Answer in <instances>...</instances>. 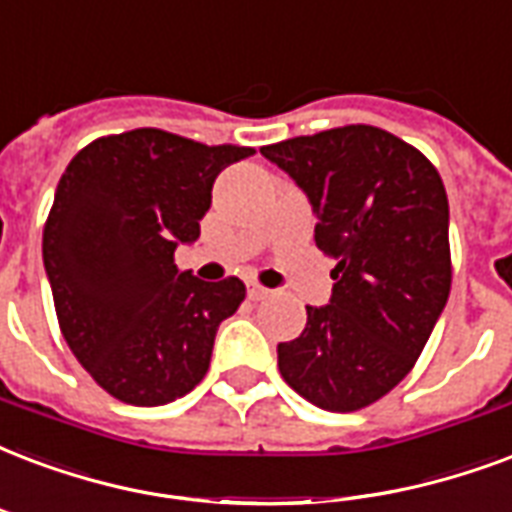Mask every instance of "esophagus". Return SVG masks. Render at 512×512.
Masks as SVG:
<instances>
[{
  "label": "esophagus",
  "mask_w": 512,
  "mask_h": 512,
  "mask_svg": "<svg viewBox=\"0 0 512 512\" xmlns=\"http://www.w3.org/2000/svg\"><path fill=\"white\" fill-rule=\"evenodd\" d=\"M273 292L271 290H265V287H260V284H249L247 287V298L249 300H265V298H271Z\"/></svg>",
  "instance_id": "34e87169"
}]
</instances>
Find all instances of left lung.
Returning <instances> with one entry per match:
<instances>
[{"label": "left lung", "mask_w": 512, "mask_h": 512, "mask_svg": "<svg viewBox=\"0 0 512 512\" xmlns=\"http://www.w3.org/2000/svg\"><path fill=\"white\" fill-rule=\"evenodd\" d=\"M306 193L314 239L338 257L327 306L279 343L284 381L317 408L360 411L419 360L451 290L448 198L416 147L376 126L260 147Z\"/></svg>", "instance_id": "8db88e82"}]
</instances>
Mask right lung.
Segmentation results:
<instances>
[{"mask_svg": "<svg viewBox=\"0 0 512 512\" xmlns=\"http://www.w3.org/2000/svg\"><path fill=\"white\" fill-rule=\"evenodd\" d=\"M249 155L136 128L96 139L66 166L42 260L69 349L117 400L166 405L206 376L244 282H201L174 252L201 236L220 171Z\"/></svg>", "mask_w": 512, "mask_h": 512, "instance_id": "obj_1", "label": "right lung"}]
</instances>
